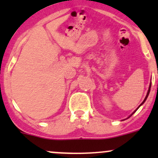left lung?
Segmentation results:
<instances>
[{
    "mask_svg": "<svg viewBox=\"0 0 158 158\" xmlns=\"http://www.w3.org/2000/svg\"><path fill=\"white\" fill-rule=\"evenodd\" d=\"M151 83H150V86H149V89H148V93H147V95H146L145 98H144V101H143V102H142V103H141V105H140V106H139V107H140V106H141V105H143V104H144V102H145V101H146V99H147V98H148V95H149V93H150V91H151ZM139 107H138V108H139ZM138 109H137L136 110H135V111H134V112H133V113H132V114H131V115H130V116H129V117H131V115H132V114H134V113H135V111H137V110H138ZM129 117H128V118H129Z\"/></svg>",
    "mask_w": 158,
    "mask_h": 158,
    "instance_id": "1",
    "label": "left lung"
}]
</instances>
